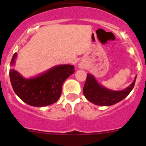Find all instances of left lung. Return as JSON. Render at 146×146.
<instances>
[{
	"instance_id": "left-lung-1",
	"label": "left lung",
	"mask_w": 146,
	"mask_h": 146,
	"mask_svg": "<svg viewBox=\"0 0 146 146\" xmlns=\"http://www.w3.org/2000/svg\"><path fill=\"white\" fill-rule=\"evenodd\" d=\"M134 80L123 90L114 91L105 88L98 83L92 74H87L86 81L83 88V94L86 99L100 106H111L121 101L129 95L136 82Z\"/></svg>"
}]
</instances>
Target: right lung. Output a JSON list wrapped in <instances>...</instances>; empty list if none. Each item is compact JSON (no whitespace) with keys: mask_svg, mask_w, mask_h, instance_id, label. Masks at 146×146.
I'll return each mask as SVG.
<instances>
[{"mask_svg":"<svg viewBox=\"0 0 146 146\" xmlns=\"http://www.w3.org/2000/svg\"><path fill=\"white\" fill-rule=\"evenodd\" d=\"M17 53L10 61L15 63ZM73 65H60L33 78H23L15 69L10 70V79L16 95L23 102L33 107H44L54 104L59 99L64 82L74 73Z\"/></svg>","mask_w":146,"mask_h":146,"instance_id":"1","label":"right lung"}]
</instances>
